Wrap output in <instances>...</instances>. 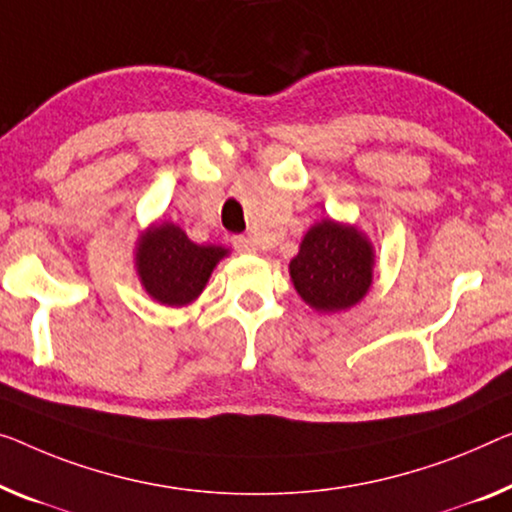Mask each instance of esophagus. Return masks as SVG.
<instances>
[{
    "label": "esophagus",
    "instance_id": "esophagus-1",
    "mask_svg": "<svg viewBox=\"0 0 512 512\" xmlns=\"http://www.w3.org/2000/svg\"><path fill=\"white\" fill-rule=\"evenodd\" d=\"M232 246H234V250H239V253H255L257 250L255 241L248 239V236H234Z\"/></svg>",
    "mask_w": 512,
    "mask_h": 512
}]
</instances>
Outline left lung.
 Masks as SVG:
<instances>
[{
    "instance_id": "obj_1",
    "label": "left lung",
    "mask_w": 512,
    "mask_h": 512,
    "mask_svg": "<svg viewBox=\"0 0 512 512\" xmlns=\"http://www.w3.org/2000/svg\"><path fill=\"white\" fill-rule=\"evenodd\" d=\"M375 250L358 227L326 218L305 232L289 276L301 299L317 312L356 305L372 285Z\"/></svg>"
}]
</instances>
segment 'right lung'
<instances>
[{
	"mask_svg": "<svg viewBox=\"0 0 512 512\" xmlns=\"http://www.w3.org/2000/svg\"><path fill=\"white\" fill-rule=\"evenodd\" d=\"M227 253L223 246H197L174 223H156L137 239L135 269L151 299L181 308L202 294Z\"/></svg>",
	"mask_w": 512,
	"mask_h": 512,
	"instance_id": "1",
	"label": "right lung"
}]
</instances>
